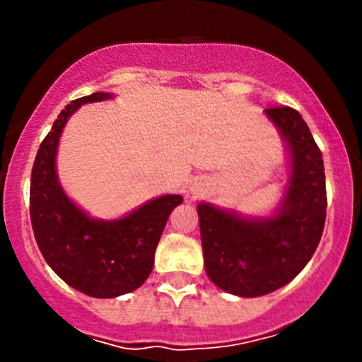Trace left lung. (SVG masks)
I'll list each match as a JSON object with an SVG mask.
<instances>
[{
	"mask_svg": "<svg viewBox=\"0 0 362 362\" xmlns=\"http://www.w3.org/2000/svg\"><path fill=\"white\" fill-rule=\"evenodd\" d=\"M266 113L289 141L293 156L279 215L247 221L198 204L208 276L222 291L242 298H257L289 284L312 259L326 222L324 160L308 126L291 107H269Z\"/></svg>",
	"mask_w": 362,
	"mask_h": 362,
	"instance_id": "1",
	"label": "left lung"
}]
</instances>
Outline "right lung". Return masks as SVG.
<instances>
[{"instance_id": "add662e5", "label": "right lung", "mask_w": 362, "mask_h": 362, "mask_svg": "<svg viewBox=\"0 0 362 362\" xmlns=\"http://www.w3.org/2000/svg\"><path fill=\"white\" fill-rule=\"evenodd\" d=\"M108 98L94 93L66 105L40 145L29 187V214L40 252L57 276L93 298H117L147 280L168 217L182 203L178 194L160 196L120 221L101 222L66 198L56 177L61 131L76 108Z\"/></svg>"}]
</instances>
